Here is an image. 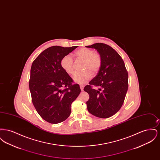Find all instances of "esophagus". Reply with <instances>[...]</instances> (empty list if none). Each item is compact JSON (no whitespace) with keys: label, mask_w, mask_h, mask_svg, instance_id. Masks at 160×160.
Here are the masks:
<instances>
[{"label":"esophagus","mask_w":160,"mask_h":160,"mask_svg":"<svg viewBox=\"0 0 160 160\" xmlns=\"http://www.w3.org/2000/svg\"><path fill=\"white\" fill-rule=\"evenodd\" d=\"M80 89H81V90L83 91V89H84V86L83 85H80Z\"/></svg>","instance_id":"1"}]
</instances>
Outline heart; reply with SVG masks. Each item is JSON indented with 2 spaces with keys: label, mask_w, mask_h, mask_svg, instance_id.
I'll return each mask as SVG.
<instances>
[{
  "label": "heart",
  "mask_w": 160,
  "mask_h": 160,
  "mask_svg": "<svg viewBox=\"0 0 160 160\" xmlns=\"http://www.w3.org/2000/svg\"><path fill=\"white\" fill-rule=\"evenodd\" d=\"M75 54L79 59L84 60L83 72H77L72 76V80L77 83L83 84L88 82L92 76L93 73L98 71L101 65V58L99 54L88 48H82L76 52ZM61 66L67 73L72 74L74 72L73 60L71 55L64 56L61 61Z\"/></svg>",
  "instance_id": "heart-1"
}]
</instances>
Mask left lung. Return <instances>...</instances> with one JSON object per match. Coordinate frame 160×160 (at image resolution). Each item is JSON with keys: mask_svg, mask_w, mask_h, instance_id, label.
Returning a JSON list of instances; mask_svg holds the SVG:
<instances>
[{"mask_svg": "<svg viewBox=\"0 0 160 160\" xmlns=\"http://www.w3.org/2000/svg\"><path fill=\"white\" fill-rule=\"evenodd\" d=\"M86 47L95 49L102 61L97 75L84 88L89 95L88 110L95 116L108 118L116 113L123 103L128 88V72L122 58L110 46L95 43ZM92 85L100 88L96 90Z\"/></svg>", "mask_w": 160, "mask_h": 160, "instance_id": "1", "label": "left lung"}]
</instances>
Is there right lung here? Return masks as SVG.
Returning a JSON list of instances; mask_svg holds the SVG:
<instances>
[{
	"instance_id": "1",
	"label": "right lung",
	"mask_w": 160,
	"mask_h": 160,
	"mask_svg": "<svg viewBox=\"0 0 160 160\" xmlns=\"http://www.w3.org/2000/svg\"><path fill=\"white\" fill-rule=\"evenodd\" d=\"M77 46H52L39 54L32 63L29 80L32 101L40 116L47 122L58 123L71 114V105L79 95L78 84L61 66L62 58Z\"/></svg>"
}]
</instances>
